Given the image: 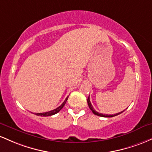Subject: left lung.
Masks as SVG:
<instances>
[{
    "label": "left lung",
    "mask_w": 152,
    "mask_h": 152,
    "mask_svg": "<svg viewBox=\"0 0 152 152\" xmlns=\"http://www.w3.org/2000/svg\"><path fill=\"white\" fill-rule=\"evenodd\" d=\"M88 106H89L90 109V110H92V112H93V113H94L95 115H98V116H101V117H107V118L113 117V116H115V115H119V114L122 113L124 111V110H123V111L120 112V113H116V114H114V115H107V114H103V113H98V112H97L96 110H94V108H93V105H92L91 103H90V96L88 97Z\"/></svg>",
    "instance_id": "8db88e82"
}]
</instances>
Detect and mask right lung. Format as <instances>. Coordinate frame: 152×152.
<instances>
[{
  "label": "right lung",
  "mask_w": 152,
  "mask_h": 152,
  "mask_svg": "<svg viewBox=\"0 0 152 152\" xmlns=\"http://www.w3.org/2000/svg\"><path fill=\"white\" fill-rule=\"evenodd\" d=\"M67 99H68V97L66 98V99L64 100V101L63 102L62 105H59V106L56 109H54V110H50V111H48V112H45V113H34V114H36L37 115H39V116H50V115H54V114L57 113L58 112H59V110H60L61 109L64 107V105H65L66 102H67Z\"/></svg>",
  "instance_id": "right-lung-1"
}]
</instances>
